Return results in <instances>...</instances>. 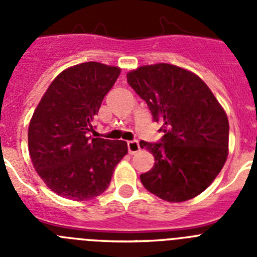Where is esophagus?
I'll use <instances>...</instances> for the list:
<instances>
[{"label":"esophagus","mask_w":257,"mask_h":257,"mask_svg":"<svg viewBox=\"0 0 257 257\" xmlns=\"http://www.w3.org/2000/svg\"><path fill=\"white\" fill-rule=\"evenodd\" d=\"M127 148H128V153H130V154L138 153V152H140L139 142H136V140L128 142V143H127Z\"/></svg>","instance_id":"esophagus-1"}]
</instances>
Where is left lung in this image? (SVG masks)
<instances>
[{
  "label": "left lung",
  "mask_w": 257,
  "mask_h": 257,
  "mask_svg": "<svg viewBox=\"0 0 257 257\" xmlns=\"http://www.w3.org/2000/svg\"><path fill=\"white\" fill-rule=\"evenodd\" d=\"M127 82L162 124L160 143L140 142L154 166L140 175L145 189L167 202L201 194L228 157L225 110L197 74L172 64L144 65L127 73Z\"/></svg>",
  "instance_id": "1"
}]
</instances>
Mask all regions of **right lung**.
<instances>
[{"label": "right lung", "instance_id": "obj_1", "mask_svg": "<svg viewBox=\"0 0 257 257\" xmlns=\"http://www.w3.org/2000/svg\"><path fill=\"white\" fill-rule=\"evenodd\" d=\"M121 68L87 61L63 70L51 82L28 128L33 167L59 196L87 201L109 187L127 143L91 138V121Z\"/></svg>", "mask_w": 257, "mask_h": 257}]
</instances>
